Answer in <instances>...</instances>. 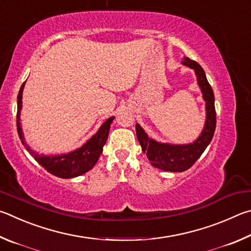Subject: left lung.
I'll return each instance as SVG.
<instances>
[{
    "instance_id": "8db88e82",
    "label": "left lung",
    "mask_w": 251,
    "mask_h": 251,
    "mask_svg": "<svg viewBox=\"0 0 251 251\" xmlns=\"http://www.w3.org/2000/svg\"><path fill=\"white\" fill-rule=\"evenodd\" d=\"M184 65L195 70L197 81L203 92L204 100L206 101V122L203 132L195 142L183 146H173V144L159 143L148 137L144 130L139 125H135L137 138L139 140L142 151L147 153L150 163L155 168L170 171V172H183L191 168L203 154L205 149L212 141L215 129H216V110H215V98L212 87L206 78L204 69L196 61L188 57H184Z\"/></svg>"
}]
</instances>
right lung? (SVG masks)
I'll return each mask as SVG.
<instances>
[{
	"instance_id": "add662e5",
	"label": "right lung",
	"mask_w": 251,
	"mask_h": 251,
	"mask_svg": "<svg viewBox=\"0 0 251 251\" xmlns=\"http://www.w3.org/2000/svg\"><path fill=\"white\" fill-rule=\"evenodd\" d=\"M25 82L21 86V89L17 96V114H16V121H17V132H19V137L21 139L22 143L24 144L26 150L32 154L35 160H36L39 164H41L47 172L55 175L61 178H72L81 175L83 173L88 172V171L94 168V165L97 163L99 156L103 150V146L105 141H107L110 125L113 120L112 118H109L105 121L101 128L98 130L94 137L89 139L81 148L78 150L70 152L68 154H63L58 156H45L39 155L38 153L30 150L27 144L25 143L23 138V132H22V128L20 125V112L22 109V95H23V88Z\"/></svg>"
}]
</instances>
